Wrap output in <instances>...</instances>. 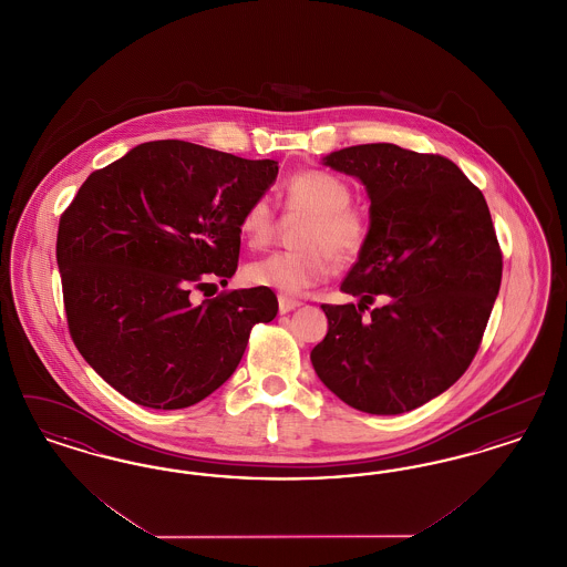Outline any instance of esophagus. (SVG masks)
Masks as SVG:
<instances>
[{
  "label": "esophagus",
  "instance_id": "obj_1",
  "mask_svg": "<svg viewBox=\"0 0 567 567\" xmlns=\"http://www.w3.org/2000/svg\"><path fill=\"white\" fill-rule=\"evenodd\" d=\"M301 303L297 301V299H291V297H278V310H280V315H287V312H291V310H296L299 308Z\"/></svg>",
  "mask_w": 567,
  "mask_h": 567
}]
</instances>
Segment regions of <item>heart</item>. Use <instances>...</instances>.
<instances>
[{
  "instance_id": "heart-1",
  "label": "heart",
  "mask_w": 567,
  "mask_h": 567,
  "mask_svg": "<svg viewBox=\"0 0 567 567\" xmlns=\"http://www.w3.org/2000/svg\"><path fill=\"white\" fill-rule=\"evenodd\" d=\"M285 208L306 215L297 234L299 250L276 252L246 266L244 278L252 287L296 297L321 285L336 264L352 261L370 238L368 216L351 206L349 185L323 169L293 174L282 189ZM276 215L268 197L252 199L240 216L244 243L259 250L271 243Z\"/></svg>"
}]
</instances>
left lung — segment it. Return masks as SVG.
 I'll return each mask as SVG.
<instances>
[{"mask_svg":"<svg viewBox=\"0 0 567 567\" xmlns=\"http://www.w3.org/2000/svg\"><path fill=\"white\" fill-rule=\"evenodd\" d=\"M323 165L361 181L370 238L342 280L359 303H323L310 361L324 386L368 414H402L453 386L481 347L502 282L485 195L455 163L359 144ZM377 296L388 301L368 318Z\"/></svg>","mask_w":567,"mask_h":567,"instance_id":"left-lung-1","label":"left lung"}]
</instances>
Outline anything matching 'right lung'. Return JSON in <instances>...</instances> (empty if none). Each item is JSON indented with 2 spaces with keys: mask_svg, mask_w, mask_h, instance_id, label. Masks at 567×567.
Wrapping results in <instances>:
<instances>
[{
  "mask_svg": "<svg viewBox=\"0 0 567 567\" xmlns=\"http://www.w3.org/2000/svg\"><path fill=\"white\" fill-rule=\"evenodd\" d=\"M278 162L183 140L146 142L93 172L61 215L56 266L70 336L84 361L135 404L178 410L231 377L271 289L190 303V289L238 270L240 216Z\"/></svg>",
  "mask_w": 567,
  "mask_h": 567,
  "instance_id": "1",
  "label": "right lung"
}]
</instances>
